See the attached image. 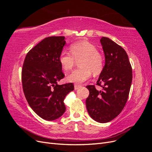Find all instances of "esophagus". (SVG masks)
<instances>
[{"mask_svg":"<svg viewBox=\"0 0 152 152\" xmlns=\"http://www.w3.org/2000/svg\"><path fill=\"white\" fill-rule=\"evenodd\" d=\"M81 86L80 84H74V88H75V90H77L79 88V87H80Z\"/></svg>","mask_w":152,"mask_h":152,"instance_id":"esophagus-1","label":"esophagus"}]
</instances>
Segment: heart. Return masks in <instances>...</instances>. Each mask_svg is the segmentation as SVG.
Listing matches in <instances>:
<instances>
[{
	"label": "heart",
	"instance_id": "obj_1",
	"mask_svg": "<svg viewBox=\"0 0 152 152\" xmlns=\"http://www.w3.org/2000/svg\"><path fill=\"white\" fill-rule=\"evenodd\" d=\"M70 51L63 50L59 57V63L66 71L71 70L76 59H80L78 61L80 66L68 76L70 82L80 83L89 79L92 72L99 75L103 71L104 58L94 44L86 40L78 41L70 45Z\"/></svg>",
	"mask_w": 152,
	"mask_h": 152
}]
</instances>
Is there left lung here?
I'll return each instance as SVG.
<instances>
[{"label": "left lung", "mask_w": 152, "mask_h": 152, "mask_svg": "<svg viewBox=\"0 0 152 152\" xmlns=\"http://www.w3.org/2000/svg\"><path fill=\"white\" fill-rule=\"evenodd\" d=\"M101 44L105 56V65L96 85L87 86L89 95L86 100L87 112L96 122L106 123L118 116L125 107L132 79L131 65L121 45L107 37Z\"/></svg>", "instance_id": "1"}]
</instances>
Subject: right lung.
I'll return each mask as SVG.
<instances>
[{
	"mask_svg": "<svg viewBox=\"0 0 152 152\" xmlns=\"http://www.w3.org/2000/svg\"><path fill=\"white\" fill-rule=\"evenodd\" d=\"M65 37H48L26 54L21 70L23 90L30 107L46 121L60 117L65 112V96L74 89L73 83L58 85L65 77L59 61Z\"/></svg>",
	"mask_w": 152,
	"mask_h": 152,
	"instance_id": "1",
	"label": "right lung"
}]
</instances>
